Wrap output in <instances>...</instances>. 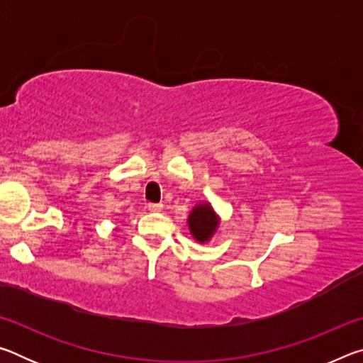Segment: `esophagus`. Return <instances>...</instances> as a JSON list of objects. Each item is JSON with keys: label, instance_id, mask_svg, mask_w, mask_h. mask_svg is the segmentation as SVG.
Instances as JSON below:
<instances>
[{"label": "esophagus", "instance_id": "34e87169", "mask_svg": "<svg viewBox=\"0 0 363 363\" xmlns=\"http://www.w3.org/2000/svg\"><path fill=\"white\" fill-rule=\"evenodd\" d=\"M147 208H149V211H162L163 210V205L162 203H149L147 205Z\"/></svg>", "mask_w": 363, "mask_h": 363}]
</instances>
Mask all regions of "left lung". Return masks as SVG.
Wrapping results in <instances>:
<instances>
[{
  "instance_id": "left-lung-1",
  "label": "left lung",
  "mask_w": 363,
  "mask_h": 363,
  "mask_svg": "<svg viewBox=\"0 0 363 363\" xmlns=\"http://www.w3.org/2000/svg\"><path fill=\"white\" fill-rule=\"evenodd\" d=\"M187 224L190 233H192V237L196 242L208 243L214 235V232L218 230L219 216L213 210L210 201H205V203H199L194 206V210L189 214Z\"/></svg>"
}]
</instances>
